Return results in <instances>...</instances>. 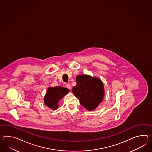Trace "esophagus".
Instances as JSON below:
<instances>
[{
  "label": "esophagus",
  "instance_id": "obj_1",
  "mask_svg": "<svg viewBox=\"0 0 152 152\" xmlns=\"http://www.w3.org/2000/svg\"><path fill=\"white\" fill-rule=\"evenodd\" d=\"M65 86H66V87L67 88H68L69 89H71V85L70 83H66V85H65Z\"/></svg>",
  "mask_w": 152,
  "mask_h": 152
}]
</instances>
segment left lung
Returning a JSON list of instances; mask_svg holds the SVG:
<instances>
[{"label":"left lung","instance_id":"1","mask_svg":"<svg viewBox=\"0 0 152 152\" xmlns=\"http://www.w3.org/2000/svg\"><path fill=\"white\" fill-rule=\"evenodd\" d=\"M76 82V86L72 88V92L80 104L89 111L96 109L104 95L103 82L98 78L85 75H78Z\"/></svg>","mask_w":152,"mask_h":152}]
</instances>
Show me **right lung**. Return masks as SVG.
I'll return each instance as SVG.
<instances>
[{
    "label": "right lung",
    "mask_w": 152,
    "mask_h": 152,
    "mask_svg": "<svg viewBox=\"0 0 152 152\" xmlns=\"http://www.w3.org/2000/svg\"><path fill=\"white\" fill-rule=\"evenodd\" d=\"M69 90L61 87H49L45 96V105L50 109L56 110L58 107V102L64 96H65Z\"/></svg>",
    "instance_id": "right-lung-1"
}]
</instances>
